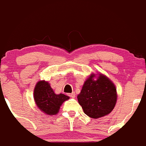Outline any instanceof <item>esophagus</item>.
<instances>
[{
  "label": "esophagus",
  "mask_w": 146,
  "mask_h": 146,
  "mask_svg": "<svg viewBox=\"0 0 146 146\" xmlns=\"http://www.w3.org/2000/svg\"><path fill=\"white\" fill-rule=\"evenodd\" d=\"M69 96L71 98H75V93H69Z\"/></svg>",
  "instance_id": "obj_1"
}]
</instances>
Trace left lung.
I'll return each instance as SVG.
<instances>
[{"mask_svg": "<svg viewBox=\"0 0 146 146\" xmlns=\"http://www.w3.org/2000/svg\"><path fill=\"white\" fill-rule=\"evenodd\" d=\"M91 74L85 81L77 96L84 113L91 118L97 119L109 114L117 101V89L105 76L100 74L96 80Z\"/></svg>", "mask_w": 146, "mask_h": 146, "instance_id": "obj_1", "label": "left lung"}]
</instances>
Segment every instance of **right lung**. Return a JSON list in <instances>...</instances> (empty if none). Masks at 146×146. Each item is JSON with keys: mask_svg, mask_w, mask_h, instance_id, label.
<instances>
[{"mask_svg": "<svg viewBox=\"0 0 146 146\" xmlns=\"http://www.w3.org/2000/svg\"><path fill=\"white\" fill-rule=\"evenodd\" d=\"M34 98L36 104L41 111L49 115L56 114L64 101L69 99L64 94H55L48 82L40 81L34 90Z\"/></svg>", "mask_w": 146, "mask_h": 146, "instance_id": "1", "label": "right lung"}]
</instances>
